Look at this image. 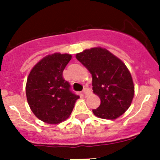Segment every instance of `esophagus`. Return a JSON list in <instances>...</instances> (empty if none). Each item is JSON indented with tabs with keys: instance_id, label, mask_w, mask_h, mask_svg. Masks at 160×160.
<instances>
[{
	"instance_id": "obj_1",
	"label": "esophagus",
	"mask_w": 160,
	"mask_h": 160,
	"mask_svg": "<svg viewBox=\"0 0 160 160\" xmlns=\"http://www.w3.org/2000/svg\"><path fill=\"white\" fill-rule=\"evenodd\" d=\"M89 90L88 89V88H83V91H82V94L83 95V96H87V95L89 93Z\"/></svg>"
}]
</instances>
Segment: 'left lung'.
<instances>
[{"label":"left lung","instance_id":"obj_1","mask_svg":"<svg viewBox=\"0 0 160 160\" xmlns=\"http://www.w3.org/2000/svg\"><path fill=\"white\" fill-rule=\"evenodd\" d=\"M76 58L91 73L93 93L101 104L93 113L98 118L115 119L128 110L134 97L135 87L125 64L101 47L86 49Z\"/></svg>","mask_w":160,"mask_h":160}]
</instances>
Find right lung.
<instances>
[{
    "label": "right lung",
    "mask_w": 160,
    "mask_h": 160,
    "mask_svg": "<svg viewBox=\"0 0 160 160\" xmlns=\"http://www.w3.org/2000/svg\"><path fill=\"white\" fill-rule=\"evenodd\" d=\"M70 54L54 53L39 61L31 70L26 83L27 101L35 116L48 124H59L70 115L80 97L62 77Z\"/></svg>",
    "instance_id": "add662e5"
}]
</instances>
